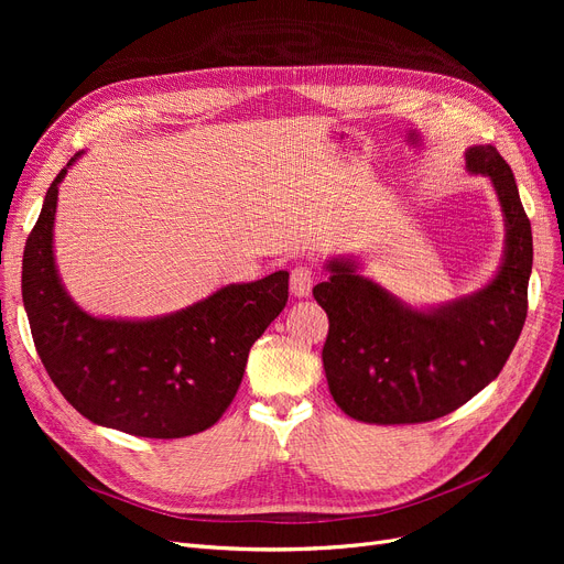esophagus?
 Listing matches in <instances>:
<instances>
[{
	"label": "esophagus",
	"mask_w": 564,
	"mask_h": 564,
	"mask_svg": "<svg viewBox=\"0 0 564 564\" xmlns=\"http://www.w3.org/2000/svg\"><path fill=\"white\" fill-rule=\"evenodd\" d=\"M313 290V272L308 267H294L292 274H290V292L294 297H308Z\"/></svg>",
	"instance_id": "34e87169"
}]
</instances>
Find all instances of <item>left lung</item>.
Wrapping results in <instances>:
<instances>
[{
    "instance_id": "1",
    "label": "left lung",
    "mask_w": 564,
    "mask_h": 564,
    "mask_svg": "<svg viewBox=\"0 0 564 564\" xmlns=\"http://www.w3.org/2000/svg\"><path fill=\"white\" fill-rule=\"evenodd\" d=\"M466 169L487 175L506 221V251L478 292L413 308L359 274V262L332 258L313 288L329 315L322 364L329 391L349 419L375 425L427 423L466 404L498 377L528 313L532 232L510 164L494 145H470Z\"/></svg>"
}]
</instances>
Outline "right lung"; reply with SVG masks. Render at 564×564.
I'll list each match as a JSON object with an SVG mask.
<instances>
[{"mask_svg":"<svg viewBox=\"0 0 564 564\" xmlns=\"http://www.w3.org/2000/svg\"><path fill=\"white\" fill-rule=\"evenodd\" d=\"M58 171L26 237L22 302L39 357L62 395L96 425L145 438L213 427L240 389L249 349L288 304V272L230 283L148 319L96 317L66 292L54 262Z\"/></svg>","mask_w":564,"mask_h":564,"instance_id":"1","label":"right lung"}]
</instances>
